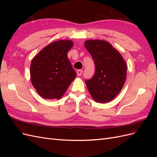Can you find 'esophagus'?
<instances>
[{
  "label": "esophagus",
  "mask_w": 157,
  "mask_h": 157,
  "mask_svg": "<svg viewBox=\"0 0 157 157\" xmlns=\"http://www.w3.org/2000/svg\"><path fill=\"white\" fill-rule=\"evenodd\" d=\"M82 71H83L81 70V69H78V70L77 71V74L78 77H80V76H81V75L82 73Z\"/></svg>",
  "instance_id": "obj_1"
}]
</instances>
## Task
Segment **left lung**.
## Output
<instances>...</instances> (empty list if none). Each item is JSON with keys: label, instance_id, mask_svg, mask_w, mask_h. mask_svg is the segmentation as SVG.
<instances>
[{"label": "left lung", "instance_id": "1", "mask_svg": "<svg viewBox=\"0 0 157 157\" xmlns=\"http://www.w3.org/2000/svg\"><path fill=\"white\" fill-rule=\"evenodd\" d=\"M96 65L94 77L86 80V86L95 101L107 103L119 94L127 75V65L116 48L103 40H87L84 42Z\"/></svg>", "mask_w": 157, "mask_h": 157}]
</instances>
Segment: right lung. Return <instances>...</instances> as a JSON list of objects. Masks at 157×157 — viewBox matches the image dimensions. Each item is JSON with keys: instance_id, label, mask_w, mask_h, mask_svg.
Returning <instances> with one entry per match:
<instances>
[{"instance_id": "right-lung-1", "label": "right lung", "mask_w": 157, "mask_h": 157, "mask_svg": "<svg viewBox=\"0 0 157 157\" xmlns=\"http://www.w3.org/2000/svg\"><path fill=\"white\" fill-rule=\"evenodd\" d=\"M73 46L71 40H57L45 46L33 58L31 83L42 98L60 99L77 76L67 58Z\"/></svg>"}]
</instances>
